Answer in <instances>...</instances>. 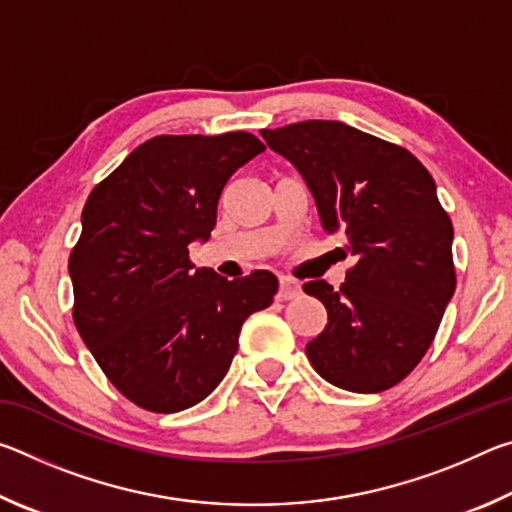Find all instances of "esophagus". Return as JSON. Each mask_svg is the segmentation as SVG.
I'll return each mask as SVG.
<instances>
[{
  "label": "esophagus",
  "mask_w": 512,
  "mask_h": 512,
  "mask_svg": "<svg viewBox=\"0 0 512 512\" xmlns=\"http://www.w3.org/2000/svg\"><path fill=\"white\" fill-rule=\"evenodd\" d=\"M300 296V284L291 277H282L280 280V291H277V300H291Z\"/></svg>",
  "instance_id": "esophagus-1"
}]
</instances>
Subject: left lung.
<instances>
[{
  "instance_id": "obj_1",
  "label": "left lung",
  "mask_w": 512,
  "mask_h": 512,
  "mask_svg": "<svg viewBox=\"0 0 512 512\" xmlns=\"http://www.w3.org/2000/svg\"><path fill=\"white\" fill-rule=\"evenodd\" d=\"M314 196L320 228L339 235L354 264L341 289L307 282L327 325L307 343L329 384L379 393L418 366L456 289L454 228L436 183L402 146L329 119L262 131Z\"/></svg>"
}]
</instances>
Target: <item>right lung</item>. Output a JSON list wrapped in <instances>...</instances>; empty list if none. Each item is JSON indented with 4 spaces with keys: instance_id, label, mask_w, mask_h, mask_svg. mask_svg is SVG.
<instances>
[{
    "instance_id": "obj_1",
    "label": "right lung",
    "mask_w": 512,
    "mask_h": 512,
    "mask_svg": "<svg viewBox=\"0 0 512 512\" xmlns=\"http://www.w3.org/2000/svg\"><path fill=\"white\" fill-rule=\"evenodd\" d=\"M255 135H158L92 189L69 255L74 323L106 377L153 413L205 400L228 372L244 320L277 293L271 271L237 280L194 268L232 173Z\"/></svg>"
}]
</instances>
